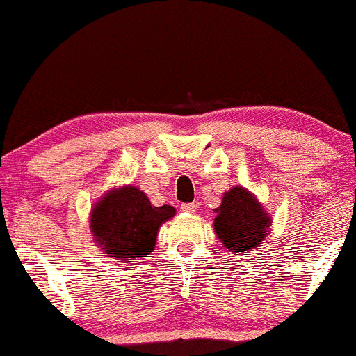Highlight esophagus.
<instances>
[{
	"label": "esophagus",
	"instance_id": "1",
	"mask_svg": "<svg viewBox=\"0 0 356 356\" xmlns=\"http://www.w3.org/2000/svg\"><path fill=\"white\" fill-rule=\"evenodd\" d=\"M181 210L183 212H195V210H197V204H183L181 205Z\"/></svg>",
	"mask_w": 356,
	"mask_h": 356
}]
</instances>
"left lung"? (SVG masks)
Instances as JSON below:
<instances>
[{"instance_id": "1", "label": "left lung", "mask_w": 356, "mask_h": 356, "mask_svg": "<svg viewBox=\"0 0 356 356\" xmlns=\"http://www.w3.org/2000/svg\"><path fill=\"white\" fill-rule=\"evenodd\" d=\"M216 212L213 229L229 253L254 251L268 234L270 216L254 195L243 186L225 192Z\"/></svg>"}]
</instances>
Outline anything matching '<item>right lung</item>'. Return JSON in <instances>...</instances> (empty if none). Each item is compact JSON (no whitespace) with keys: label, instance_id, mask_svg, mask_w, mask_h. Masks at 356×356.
I'll return each instance as SVG.
<instances>
[{"label":"right lung","instance_id":"1","mask_svg":"<svg viewBox=\"0 0 356 356\" xmlns=\"http://www.w3.org/2000/svg\"><path fill=\"white\" fill-rule=\"evenodd\" d=\"M175 213L171 205H151L137 186H122L106 193L91 210V234L103 253L127 263L154 250L158 229Z\"/></svg>","mask_w":356,"mask_h":356}]
</instances>
